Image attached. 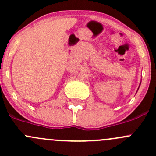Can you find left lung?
<instances>
[{"instance_id": "left-lung-1", "label": "left lung", "mask_w": 156, "mask_h": 156, "mask_svg": "<svg viewBox=\"0 0 156 156\" xmlns=\"http://www.w3.org/2000/svg\"><path fill=\"white\" fill-rule=\"evenodd\" d=\"M141 83V82H140ZM140 86H139V87H140ZM139 87H138V89H139Z\"/></svg>"}]
</instances>
